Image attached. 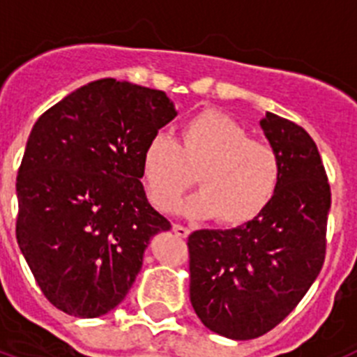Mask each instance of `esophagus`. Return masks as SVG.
<instances>
[{
    "label": "esophagus",
    "mask_w": 357,
    "mask_h": 357,
    "mask_svg": "<svg viewBox=\"0 0 357 357\" xmlns=\"http://www.w3.org/2000/svg\"><path fill=\"white\" fill-rule=\"evenodd\" d=\"M173 232H175V234L178 236V238H188L189 232H191V230H189L188 227H184V225H178V223H173Z\"/></svg>",
    "instance_id": "esophagus-1"
}]
</instances>
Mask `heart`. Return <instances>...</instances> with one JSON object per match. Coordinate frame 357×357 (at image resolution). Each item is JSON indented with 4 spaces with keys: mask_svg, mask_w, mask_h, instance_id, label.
<instances>
[{
    "mask_svg": "<svg viewBox=\"0 0 357 357\" xmlns=\"http://www.w3.org/2000/svg\"><path fill=\"white\" fill-rule=\"evenodd\" d=\"M200 191L173 206L225 227L254 222L270 207L282 182V159L273 144L220 110H202L182 125L181 141L153 134L141 151V181L155 207H164L195 182Z\"/></svg>",
    "mask_w": 357,
    "mask_h": 357,
    "instance_id": "heart-1",
    "label": "heart"
}]
</instances>
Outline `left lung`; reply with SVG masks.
<instances>
[{"label":"left lung","mask_w":357,"mask_h":357,"mask_svg":"<svg viewBox=\"0 0 357 357\" xmlns=\"http://www.w3.org/2000/svg\"><path fill=\"white\" fill-rule=\"evenodd\" d=\"M259 125L282 159L275 200L247 225L195 230L188 238L195 313L230 340L257 338L284 320L326 259L331 188L317 144L272 112Z\"/></svg>","instance_id":"8db88e82"}]
</instances>
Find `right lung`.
<instances>
[{
	"mask_svg": "<svg viewBox=\"0 0 357 357\" xmlns=\"http://www.w3.org/2000/svg\"><path fill=\"white\" fill-rule=\"evenodd\" d=\"M176 116L164 91L91 82L37 119L15 182V236L44 296L96 318L127 296L169 222L148 204L141 151Z\"/></svg>",
	"mask_w": 357,
	"mask_h": 357,
	"instance_id": "right-lung-1",
	"label": "right lung"
}]
</instances>
